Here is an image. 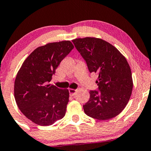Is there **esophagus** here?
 <instances>
[{
    "instance_id": "obj_1",
    "label": "esophagus",
    "mask_w": 151,
    "mask_h": 151,
    "mask_svg": "<svg viewBox=\"0 0 151 151\" xmlns=\"http://www.w3.org/2000/svg\"><path fill=\"white\" fill-rule=\"evenodd\" d=\"M76 92H77V90H75V89H69L70 95H71V96H74V95L76 94Z\"/></svg>"
}]
</instances>
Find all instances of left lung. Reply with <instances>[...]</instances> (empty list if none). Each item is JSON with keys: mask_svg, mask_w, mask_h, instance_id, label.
I'll return each mask as SVG.
<instances>
[{"mask_svg": "<svg viewBox=\"0 0 151 151\" xmlns=\"http://www.w3.org/2000/svg\"><path fill=\"white\" fill-rule=\"evenodd\" d=\"M72 42L89 72L98 75V91H90L89 100L83 106L85 114L98 120L115 117L126 106L132 91V72L126 58L100 38H77Z\"/></svg>", "mask_w": 151, "mask_h": 151, "instance_id": "obj_1", "label": "left lung"}]
</instances>
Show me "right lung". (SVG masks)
<instances>
[{
    "label": "right lung",
    "mask_w": 151,
    "mask_h": 151,
    "mask_svg": "<svg viewBox=\"0 0 151 151\" xmlns=\"http://www.w3.org/2000/svg\"><path fill=\"white\" fill-rule=\"evenodd\" d=\"M74 48L70 41L37 47L23 63L14 81V98L21 111L42 126L52 125L65 114L68 89L48 84L59 64Z\"/></svg>",
    "instance_id": "right-lung-1"
}]
</instances>
